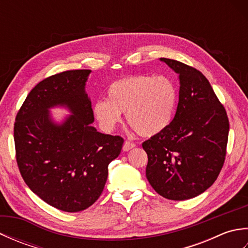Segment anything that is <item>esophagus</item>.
I'll return each instance as SVG.
<instances>
[{"instance_id":"obj_1","label":"esophagus","mask_w":248,"mask_h":248,"mask_svg":"<svg viewBox=\"0 0 248 248\" xmlns=\"http://www.w3.org/2000/svg\"><path fill=\"white\" fill-rule=\"evenodd\" d=\"M134 147H135V144H134V143H131V141L125 140L124 146H123V150H124V151H129V150H131V149H133Z\"/></svg>"}]
</instances>
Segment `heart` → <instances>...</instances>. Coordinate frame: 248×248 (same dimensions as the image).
<instances>
[{
	"mask_svg": "<svg viewBox=\"0 0 248 248\" xmlns=\"http://www.w3.org/2000/svg\"><path fill=\"white\" fill-rule=\"evenodd\" d=\"M176 100V88L167 78L136 76L110 84L107 100L94 102L93 110L105 131H112L120 123V113H125L130 127L149 138L170 125Z\"/></svg>",
	"mask_w": 248,
	"mask_h": 248,
	"instance_id": "1",
	"label": "heart"
}]
</instances>
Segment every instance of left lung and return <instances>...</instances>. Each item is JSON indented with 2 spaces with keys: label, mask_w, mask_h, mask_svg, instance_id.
Masks as SVG:
<instances>
[{
  "label": "left lung",
  "mask_w": 248,
  "mask_h": 248,
  "mask_svg": "<svg viewBox=\"0 0 248 248\" xmlns=\"http://www.w3.org/2000/svg\"><path fill=\"white\" fill-rule=\"evenodd\" d=\"M160 61L178 75L179 102L170 125L143 143L146 177L163 197L191 199L211 186L222 170L229 121L202 72L175 60Z\"/></svg>",
  "instance_id": "left-lung-1"
}]
</instances>
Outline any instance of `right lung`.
Segmentation results:
<instances>
[{"label":"right lung","instance_id":"1","mask_svg":"<svg viewBox=\"0 0 248 248\" xmlns=\"http://www.w3.org/2000/svg\"><path fill=\"white\" fill-rule=\"evenodd\" d=\"M92 70H69L37 84L16 117L19 170L31 191L65 212L87 209L101 195L108 164L123 148L120 136L100 133L85 87ZM71 112L56 122L49 109Z\"/></svg>","mask_w":248,"mask_h":248}]
</instances>
